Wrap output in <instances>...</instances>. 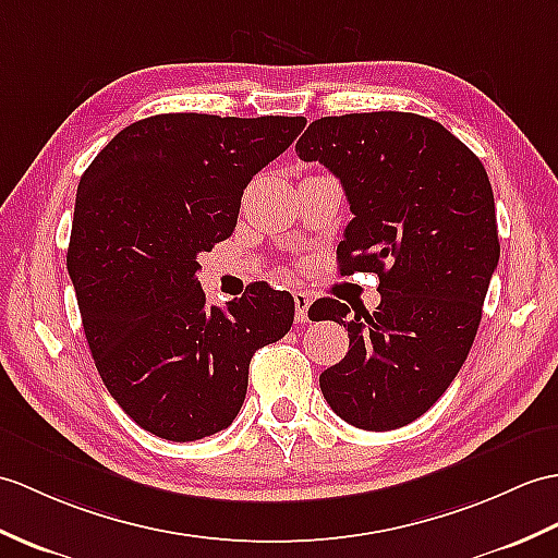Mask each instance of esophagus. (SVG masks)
<instances>
[{
  "instance_id": "obj_1",
  "label": "esophagus",
  "mask_w": 558,
  "mask_h": 558,
  "mask_svg": "<svg viewBox=\"0 0 558 558\" xmlns=\"http://www.w3.org/2000/svg\"><path fill=\"white\" fill-rule=\"evenodd\" d=\"M294 311H296V323H306L308 320V306H311V294L306 292H294Z\"/></svg>"
}]
</instances>
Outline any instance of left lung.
Wrapping results in <instances>:
<instances>
[{
    "label": "left lung",
    "instance_id": "1",
    "mask_svg": "<svg viewBox=\"0 0 558 558\" xmlns=\"http://www.w3.org/2000/svg\"><path fill=\"white\" fill-rule=\"evenodd\" d=\"M302 161L340 178L354 218L338 244L342 276L378 274L380 306L349 314L314 302L349 332L320 392L361 430H395L445 395L471 352L499 262L495 194L481 159L418 113L326 116L296 142Z\"/></svg>",
    "mask_w": 558,
    "mask_h": 558
}]
</instances>
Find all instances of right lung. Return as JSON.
Masks as SVG:
<instances>
[{
	"mask_svg": "<svg viewBox=\"0 0 558 558\" xmlns=\"http://www.w3.org/2000/svg\"><path fill=\"white\" fill-rule=\"evenodd\" d=\"M304 125L159 113L123 128L83 173L69 276L101 380L147 433L194 442L223 430L254 352L290 330L292 294L266 282L206 306L197 256L232 235L244 187Z\"/></svg>",
	"mask_w": 558,
	"mask_h": 558,
	"instance_id": "obj_1",
	"label": "right lung"
}]
</instances>
